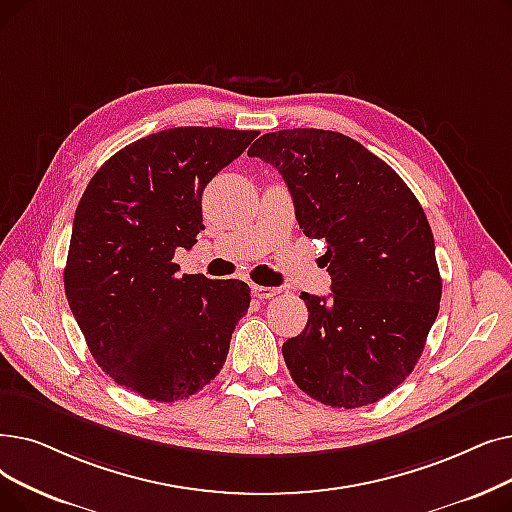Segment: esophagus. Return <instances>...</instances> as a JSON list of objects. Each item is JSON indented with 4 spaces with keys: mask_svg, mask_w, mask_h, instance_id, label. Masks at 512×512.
Instances as JSON below:
<instances>
[{
    "mask_svg": "<svg viewBox=\"0 0 512 512\" xmlns=\"http://www.w3.org/2000/svg\"><path fill=\"white\" fill-rule=\"evenodd\" d=\"M280 291L278 288H272V286H253V295L257 299H272L276 297Z\"/></svg>",
    "mask_w": 512,
    "mask_h": 512,
    "instance_id": "esophagus-1",
    "label": "esophagus"
}]
</instances>
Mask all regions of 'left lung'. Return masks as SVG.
Returning <instances> with one entry per match:
<instances>
[{"instance_id":"left-lung-1","label":"left lung","mask_w":512,"mask_h":512,"mask_svg":"<svg viewBox=\"0 0 512 512\" xmlns=\"http://www.w3.org/2000/svg\"><path fill=\"white\" fill-rule=\"evenodd\" d=\"M249 157L278 169L299 228L328 244L332 293H301L309 316L282 345L288 372L332 408L379 402L414 370L439 311L425 211L385 161L339 131L265 133Z\"/></svg>"}]
</instances>
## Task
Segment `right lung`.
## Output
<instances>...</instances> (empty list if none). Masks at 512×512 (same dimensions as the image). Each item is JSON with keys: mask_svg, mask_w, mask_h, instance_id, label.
<instances>
[{"mask_svg": "<svg viewBox=\"0 0 512 512\" xmlns=\"http://www.w3.org/2000/svg\"><path fill=\"white\" fill-rule=\"evenodd\" d=\"M259 131L173 127L113 154L75 211L64 293L98 366L121 387L177 402L224 366L251 288L177 276L203 226V190Z\"/></svg>", "mask_w": 512, "mask_h": 512, "instance_id": "obj_1", "label": "right lung"}]
</instances>
